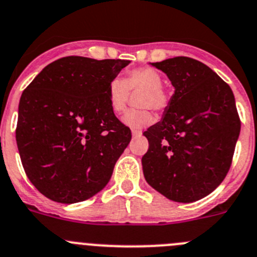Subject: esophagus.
<instances>
[{
  "instance_id": "obj_1",
  "label": "esophagus",
  "mask_w": 257,
  "mask_h": 257,
  "mask_svg": "<svg viewBox=\"0 0 257 257\" xmlns=\"http://www.w3.org/2000/svg\"><path fill=\"white\" fill-rule=\"evenodd\" d=\"M143 135V131L140 130H133V136L134 138H139V136Z\"/></svg>"
}]
</instances>
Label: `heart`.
Wrapping results in <instances>:
<instances>
[{
  "mask_svg": "<svg viewBox=\"0 0 257 257\" xmlns=\"http://www.w3.org/2000/svg\"><path fill=\"white\" fill-rule=\"evenodd\" d=\"M162 85V75L150 67L131 70L127 74L126 80L119 76L113 77L107 89L110 108L113 112L121 113L126 108L130 90L143 89V93L139 98V105L144 108L127 110L122 117V122L134 130L149 126L154 122V114L149 108L161 110L168 104V96Z\"/></svg>",
  "mask_w": 257,
  "mask_h": 257,
  "instance_id": "heart-1",
  "label": "heart"
}]
</instances>
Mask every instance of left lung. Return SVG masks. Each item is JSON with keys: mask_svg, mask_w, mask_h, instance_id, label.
Returning <instances> with one entry per match:
<instances>
[{"mask_svg": "<svg viewBox=\"0 0 257 257\" xmlns=\"http://www.w3.org/2000/svg\"><path fill=\"white\" fill-rule=\"evenodd\" d=\"M175 93L159 122L144 133L147 182L167 199L194 202L213 192L229 171L241 131L232 89L210 67L190 57L150 63Z\"/></svg>", "mask_w": 257, "mask_h": 257, "instance_id": "left-lung-1", "label": "left lung"}]
</instances>
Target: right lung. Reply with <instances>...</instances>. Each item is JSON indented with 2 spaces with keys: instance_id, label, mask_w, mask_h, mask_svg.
Listing matches in <instances>:
<instances>
[{
  "instance_id": "right-lung-1",
  "label": "right lung",
  "mask_w": 257,
  "mask_h": 257,
  "mask_svg": "<svg viewBox=\"0 0 257 257\" xmlns=\"http://www.w3.org/2000/svg\"><path fill=\"white\" fill-rule=\"evenodd\" d=\"M128 63L69 56L23 91L16 144L28 178L46 197L74 204L109 182L131 131L114 116L107 89Z\"/></svg>"
}]
</instances>
